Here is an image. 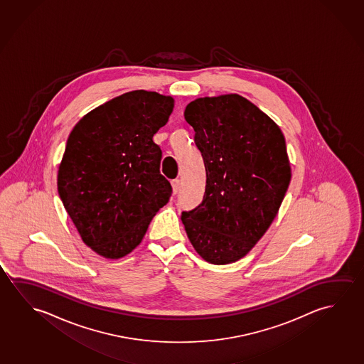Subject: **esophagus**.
<instances>
[{
	"label": "esophagus",
	"mask_w": 364,
	"mask_h": 364,
	"mask_svg": "<svg viewBox=\"0 0 364 364\" xmlns=\"http://www.w3.org/2000/svg\"><path fill=\"white\" fill-rule=\"evenodd\" d=\"M172 188H173V193H177L179 188H181V181L179 179H173L172 181Z\"/></svg>",
	"instance_id": "esophagus-1"
}]
</instances>
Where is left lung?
Masks as SVG:
<instances>
[{
    "label": "left lung",
    "instance_id": "obj_1",
    "mask_svg": "<svg viewBox=\"0 0 364 364\" xmlns=\"http://www.w3.org/2000/svg\"><path fill=\"white\" fill-rule=\"evenodd\" d=\"M185 119L205 162L206 190L181 220L202 259L234 263L277 216L291 181L286 140L266 112L237 93L196 98Z\"/></svg>",
    "mask_w": 364,
    "mask_h": 364
}]
</instances>
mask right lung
<instances>
[{
    "label": "right lung",
    "mask_w": 364,
    "mask_h": 364,
    "mask_svg": "<svg viewBox=\"0 0 364 364\" xmlns=\"http://www.w3.org/2000/svg\"><path fill=\"white\" fill-rule=\"evenodd\" d=\"M174 98L136 90L100 105L70 132L57 186L83 242L106 259L138 247L150 221L167 205L172 186L159 172L153 141Z\"/></svg>",
    "instance_id": "right-lung-1"
}]
</instances>
